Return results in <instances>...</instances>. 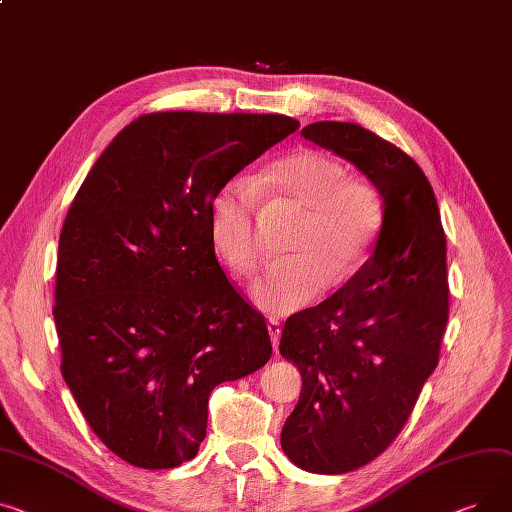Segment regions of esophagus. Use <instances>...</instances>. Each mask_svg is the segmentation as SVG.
<instances>
[{
  "mask_svg": "<svg viewBox=\"0 0 512 512\" xmlns=\"http://www.w3.org/2000/svg\"><path fill=\"white\" fill-rule=\"evenodd\" d=\"M267 331L271 335V344H274V350H278V344H280V335H282V329H280V321L271 319L267 323Z\"/></svg>",
  "mask_w": 512,
  "mask_h": 512,
  "instance_id": "34e87169",
  "label": "esophagus"
}]
</instances>
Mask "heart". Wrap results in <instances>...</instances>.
<instances>
[{
  "label": "heart",
  "instance_id": "obj_1",
  "mask_svg": "<svg viewBox=\"0 0 512 512\" xmlns=\"http://www.w3.org/2000/svg\"><path fill=\"white\" fill-rule=\"evenodd\" d=\"M342 162L300 150L271 164L257 179L226 181L210 201V238L220 259L249 274L259 259L263 214L296 220L286 253L251 286V298L269 315H292L309 306L327 284L350 282L370 255L383 220L372 185L346 179Z\"/></svg>",
  "mask_w": 512,
  "mask_h": 512
}]
</instances>
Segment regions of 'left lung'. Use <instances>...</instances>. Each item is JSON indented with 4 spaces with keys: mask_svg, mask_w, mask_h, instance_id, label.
<instances>
[{
    "mask_svg": "<svg viewBox=\"0 0 512 512\" xmlns=\"http://www.w3.org/2000/svg\"><path fill=\"white\" fill-rule=\"evenodd\" d=\"M302 138L354 164L383 201L381 230L358 274L292 315L280 354L302 377L282 428L288 459L339 475L379 457L410 418L438 364L449 319L447 238L422 168L356 123L317 121Z\"/></svg>",
    "mask_w": 512,
    "mask_h": 512,
    "instance_id": "left-lung-1",
    "label": "left lung"
}]
</instances>
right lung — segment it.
Instances as JSON below:
<instances>
[{"mask_svg": "<svg viewBox=\"0 0 512 512\" xmlns=\"http://www.w3.org/2000/svg\"><path fill=\"white\" fill-rule=\"evenodd\" d=\"M298 125L286 115H144L74 197L53 309L61 374L94 434L135 467L193 459L210 393L271 358L263 315L216 259L208 212L226 181Z\"/></svg>", "mask_w": 512, "mask_h": 512, "instance_id": "obj_1", "label": "right lung"}]
</instances>
